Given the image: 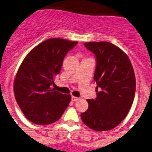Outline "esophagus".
<instances>
[{
    "instance_id": "obj_1",
    "label": "esophagus",
    "mask_w": 152,
    "mask_h": 152,
    "mask_svg": "<svg viewBox=\"0 0 152 152\" xmlns=\"http://www.w3.org/2000/svg\"><path fill=\"white\" fill-rule=\"evenodd\" d=\"M78 99V98L76 96H72V102H75V101H77V100Z\"/></svg>"
}]
</instances>
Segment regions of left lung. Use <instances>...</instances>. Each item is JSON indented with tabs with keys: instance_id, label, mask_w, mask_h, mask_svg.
<instances>
[{
	"instance_id": "obj_1",
	"label": "left lung",
	"mask_w": 152,
	"mask_h": 152,
	"mask_svg": "<svg viewBox=\"0 0 152 152\" xmlns=\"http://www.w3.org/2000/svg\"><path fill=\"white\" fill-rule=\"evenodd\" d=\"M84 46L96 56L95 99H87L88 109L82 121L92 130L106 131L116 127L130 111L136 92L134 71L127 55L109 42H88Z\"/></svg>"
}]
</instances>
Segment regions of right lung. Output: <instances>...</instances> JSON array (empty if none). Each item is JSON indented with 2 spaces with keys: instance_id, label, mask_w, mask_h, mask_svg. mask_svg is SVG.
<instances>
[{
  "instance_id": "right-lung-1",
  "label": "right lung",
  "mask_w": 152,
  "mask_h": 152,
  "mask_svg": "<svg viewBox=\"0 0 152 152\" xmlns=\"http://www.w3.org/2000/svg\"><path fill=\"white\" fill-rule=\"evenodd\" d=\"M77 44L62 38L48 39L33 48L22 61L13 91L19 108L32 123H54L69 106L71 96L56 91L52 85L65 55Z\"/></svg>"
}]
</instances>
